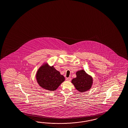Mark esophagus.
I'll list each match as a JSON object with an SVG mask.
<instances>
[{
  "instance_id": "34e87169",
  "label": "esophagus",
  "mask_w": 128,
  "mask_h": 128,
  "mask_svg": "<svg viewBox=\"0 0 128 128\" xmlns=\"http://www.w3.org/2000/svg\"><path fill=\"white\" fill-rule=\"evenodd\" d=\"M66 80H67V81H70L71 80V78H66Z\"/></svg>"
}]
</instances>
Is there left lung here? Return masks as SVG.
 Masks as SVG:
<instances>
[{
	"label": "left lung",
	"mask_w": 128,
	"mask_h": 128,
	"mask_svg": "<svg viewBox=\"0 0 128 128\" xmlns=\"http://www.w3.org/2000/svg\"><path fill=\"white\" fill-rule=\"evenodd\" d=\"M76 77L72 80V83L80 92H85L91 88L93 79L91 76L88 74L84 70L77 71Z\"/></svg>",
	"instance_id": "1"
}]
</instances>
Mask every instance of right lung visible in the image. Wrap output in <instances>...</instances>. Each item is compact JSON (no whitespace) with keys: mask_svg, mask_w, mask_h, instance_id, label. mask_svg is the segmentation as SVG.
<instances>
[{"mask_svg":"<svg viewBox=\"0 0 128 128\" xmlns=\"http://www.w3.org/2000/svg\"><path fill=\"white\" fill-rule=\"evenodd\" d=\"M38 84L42 88L49 91H54L65 80V77L61 75L54 66L43 65L38 69L36 74Z\"/></svg>","mask_w":128,"mask_h":128,"instance_id":"1","label":"right lung"}]
</instances>
